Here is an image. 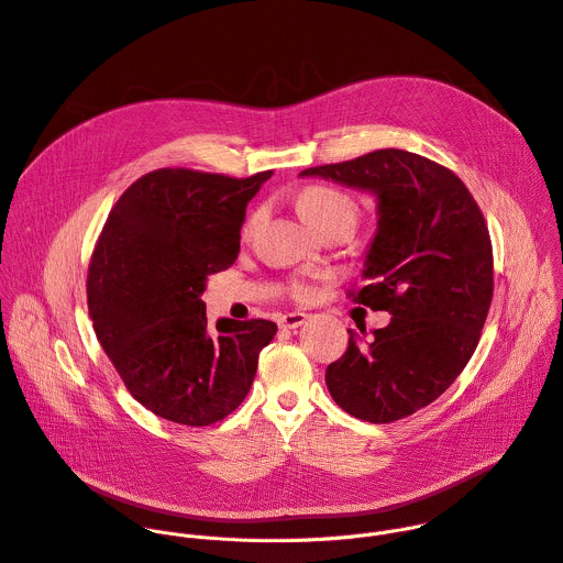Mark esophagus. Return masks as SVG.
Instances as JSON below:
<instances>
[{"label":"esophagus","instance_id":"34e87169","mask_svg":"<svg viewBox=\"0 0 563 563\" xmlns=\"http://www.w3.org/2000/svg\"><path fill=\"white\" fill-rule=\"evenodd\" d=\"M307 320V313H302V311H294V313H285V316H280V320H278V325L283 328V330H296V328H300L302 323Z\"/></svg>","mask_w":563,"mask_h":563}]
</instances>
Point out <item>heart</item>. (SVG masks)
<instances>
[{
    "label": "heart",
    "mask_w": 563,
    "mask_h": 563,
    "mask_svg": "<svg viewBox=\"0 0 563 563\" xmlns=\"http://www.w3.org/2000/svg\"><path fill=\"white\" fill-rule=\"evenodd\" d=\"M298 211L307 222L318 227L320 231L330 229V227H350L354 229L361 220L363 207L358 198H354L350 191L332 187V185H309L300 189L296 196ZM261 211H254L252 218L245 224V231H252L254 224L258 222ZM289 296L305 300L311 296V283L307 278H294L289 283Z\"/></svg>",
    "instance_id": "1"
}]
</instances>
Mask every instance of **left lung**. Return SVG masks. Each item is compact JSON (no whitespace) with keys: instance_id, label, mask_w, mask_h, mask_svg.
<instances>
[{"instance_id":"obj_1","label":"left lung","mask_w":563,"mask_h":563,"mask_svg":"<svg viewBox=\"0 0 563 563\" xmlns=\"http://www.w3.org/2000/svg\"><path fill=\"white\" fill-rule=\"evenodd\" d=\"M300 176L374 191L378 231L365 258L367 285L347 296L391 320L328 365L336 404L369 423H391L430 406L472 358L495 289L484 213L448 167L423 155L378 148Z\"/></svg>"}]
</instances>
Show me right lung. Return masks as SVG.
<instances>
[{"instance_id": "1", "label": "right lung", "mask_w": 563, "mask_h": 563, "mask_svg": "<svg viewBox=\"0 0 563 563\" xmlns=\"http://www.w3.org/2000/svg\"><path fill=\"white\" fill-rule=\"evenodd\" d=\"M274 172L250 178L167 167L113 205L89 263L87 300L100 345L131 396L167 421L202 428L231 415L254 383L276 323L207 325V276L240 252L247 202Z\"/></svg>"}]
</instances>
